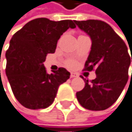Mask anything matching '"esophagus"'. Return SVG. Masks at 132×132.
<instances>
[{
  "instance_id": "obj_1",
  "label": "esophagus",
  "mask_w": 132,
  "mask_h": 132,
  "mask_svg": "<svg viewBox=\"0 0 132 132\" xmlns=\"http://www.w3.org/2000/svg\"><path fill=\"white\" fill-rule=\"evenodd\" d=\"M77 77V74L72 73V72L71 73V78H74V77Z\"/></svg>"
}]
</instances>
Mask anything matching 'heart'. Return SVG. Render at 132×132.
Returning <instances> with one entry per match:
<instances>
[{"instance_id":"b5f03b06","label":"heart","mask_w":132,"mask_h":132,"mask_svg":"<svg viewBox=\"0 0 132 132\" xmlns=\"http://www.w3.org/2000/svg\"><path fill=\"white\" fill-rule=\"evenodd\" d=\"M68 65H73V63H72V62H71V61H70V62H69V63H68Z\"/></svg>"}]
</instances>
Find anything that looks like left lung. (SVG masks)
Returning a JSON list of instances; mask_svg holds the SVG:
<instances>
[{
    "label": "left lung",
    "instance_id": "1",
    "mask_svg": "<svg viewBox=\"0 0 132 132\" xmlns=\"http://www.w3.org/2000/svg\"><path fill=\"white\" fill-rule=\"evenodd\" d=\"M74 22L91 39L85 70L95 69L96 73L91 83L85 79V87L77 93V98L87 110H106L117 100L128 81L132 55L131 58L125 42L106 22L99 20Z\"/></svg>",
    "mask_w": 132,
    "mask_h": 132
}]
</instances>
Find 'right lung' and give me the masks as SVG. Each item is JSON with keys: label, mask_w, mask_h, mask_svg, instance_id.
<instances>
[{"label": "right lung", "mask_w": 132, "mask_h": 132, "mask_svg": "<svg viewBox=\"0 0 132 132\" xmlns=\"http://www.w3.org/2000/svg\"><path fill=\"white\" fill-rule=\"evenodd\" d=\"M76 26L71 20L36 18L13 35L6 53V74L12 93L22 106L45 109L54 102L59 86L70 77L65 68L48 74L44 62L54 53L63 33Z\"/></svg>", "instance_id": "right-lung-1"}]
</instances>
